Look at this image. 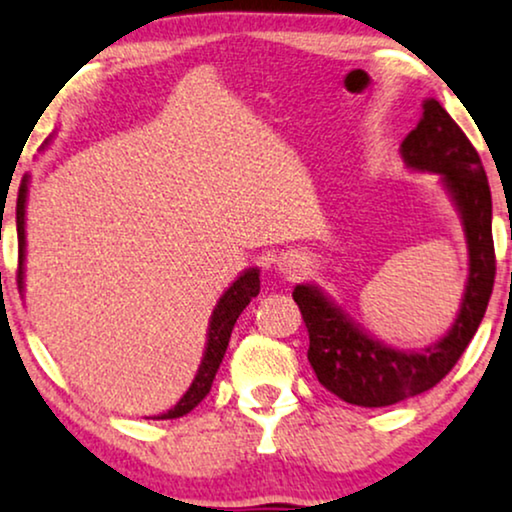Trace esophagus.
I'll return each instance as SVG.
<instances>
[{
    "label": "esophagus",
    "instance_id": "1",
    "mask_svg": "<svg viewBox=\"0 0 512 512\" xmlns=\"http://www.w3.org/2000/svg\"><path fill=\"white\" fill-rule=\"evenodd\" d=\"M304 263V256H301L299 251H287V254L277 258V268H280V273H285L287 277H296L304 273Z\"/></svg>",
    "mask_w": 512,
    "mask_h": 512
}]
</instances>
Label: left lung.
Returning <instances> with one entry per match:
<instances>
[{"label":"left lung","mask_w":512,"mask_h":512,"mask_svg":"<svg viewBox=\"0 0 512 512\" xmlns=\"http://www.w3.org/2000/svg\"><path fill=\"white\" fill-rule=\"evenodd\" d=\"M422 109L418 128L401 144V156L410 168L441 175L463 218L470 254L468 285L449 334L422 351L389 349L358 330L318 287L299 285L292 294L308 327V361L318 382L353 406H391L444 380L475 337L494 289L487 173L477 149L437 99H427Z\"/></svg>","instance_id":"8db88e82"}]
</instances>
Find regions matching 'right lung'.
I'll list each match as a JSON object with an SVG mask.
<instances>
[{"mask_svg":"<svg viewBox=\"0 0 512 512\" xmlns=\"http://www.w3.org/2000/svg\"><path fill=\"white\" fill-rule=\"evenodd\" d=\"M25 197H28V178H23L21 187H18V199H16V225H18V289H23V254H25ZM261 292V280H258V270L251 268L246 270L232 282V287L220 296L218 306L213 308L211 325H208V342L204 351V361H201L197 377L189 384L185 396L175 403L168 413L159 415L156 420H173L187 415L189 410H194L201 401L206 399V394L211 391V384L216 380V372L223 363L225 349L230 344L232 327H235L239 313L249 306V301Z\"/></svg>","mask_w":512,"mask_h":512,"instance_id":"right-lung-1","label":"right lung"}]
</instances>
